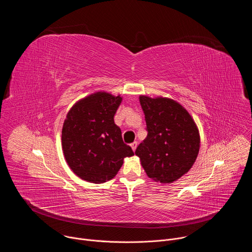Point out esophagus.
<instances>
[{"label": "esophagus", "mask_w": 252, "mask_h": 252, "mask_svg": "<svg viewBox=\"0 0 252 252\" xmlns=\"http://www.w3.org/2000/svg\"><path fill=\"white\" fill-rule=\"evenodd\" d=\"M136 147H137V142H136V141H133L132 143H130V148H131V150H132L133 152L136 150Z\"/></svg>", "instance_id": "obj_1"}]
</instances>
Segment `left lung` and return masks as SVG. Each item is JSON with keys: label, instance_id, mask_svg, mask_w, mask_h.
Returning <instances> with one entry per match:
<instances>
[{"label": "left lung", "instance_id": "1", "mask_svg": "<svg viewBox=\"0 0 252 252\" xmlns=\"http://www.w3.org/2000/svg\"><path fill=\"white\" fill-rule=\"evenodd\" d=\"M148 136L135 150L148 176L171 184L189 172L196 160L200 136L194 120L185 107L168 97L139 95Z\"/></svg>", "mask_w": 252, "mask_h": 252}]
</instances>
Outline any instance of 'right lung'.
Returning a JSON list of instances; mask_svg holds the SVG:
<instances>
[{
  "label": "right lung",
  "mask_w": 252,
  "mask_h": 252,
  "mask_svg": "<svg viewBox=\"0 0 252 252\" xmlns=\"http://www.w3.org/2000/svg\"><path fill=\"white\" fill-rule=\"evenodd\" d=\"M122 100L121 94L96 92L78 100L66 115L62 129L63 157L69 168L86 182L111 181L124 159L133 156L114 120Z\"/></svg>",
  "instance_id": "right-lung-1"
}]
</instances>
